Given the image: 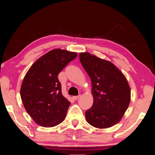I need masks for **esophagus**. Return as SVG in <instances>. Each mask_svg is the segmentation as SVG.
Instances as JSON below:
<instances>
[{
  "mask_svg": "<svg viewBox=\"0 0 155 155\" xmlns=\"http://www.w3.org/2000/svg\"><path fill=\"white\" fill-rule=\"evenodd\" d=\"M80 97V96H73L72 98L74 100V101H76V100H78L79 97Z\"/></svg>",
  "mask_w": 155,
  "mask_h": 155,
  "instance_id": "1",
  "label": "esophagus"
}]
</instances>
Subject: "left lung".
<instances>
[{
	"label": "left lung",
	"instance_id": "1",
	"mask_svg": "<svg viewBox=\"0 0 155 155\" xmlns=\"http://www.w3.org/2000/svg\"><path fill=\"white\" fill-rule=\"evenodd\" d=\"M80 60L91 82L94 104L85 112L93 127L105 129L122 119L131 100L130 85L124 74L111 61L85 52Z\"/></svg>",
	"mask_w": 155,
	"mask_h": 155
}]
</instances>
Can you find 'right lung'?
<instances>
[{
    "mask_svg": "<svg viewBox=\"0 0 155 155\" xmlns=\"http://www.w3.org/2000/svg\"><path fill=\"white\" fill-rule=\"evenodd\" d=\"M77 55L66 50H52L38 59L23 78L20 91L23 106L41 127H54L65 119L71 102L61 94L58 76Z\"/></svg>",
    "mask_w": 155,
    "mask_h": 155,
    "instance_id": "add662e5",
    "label": "right lung"
}]
</instances>
